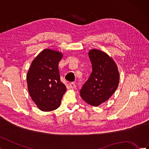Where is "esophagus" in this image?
<instances>
[{
    "mask_svg": "<svg viewBox=\"0 0 149 149\" xmlns=\"http://www.w3.org/2000/svg\"><path fill=\"white\" fill-rule=\"evenodd\" d=\"M70 87L71 88H72V89H73V88H74L75 87H76V85H75V84L74 83H70Z\"/></svg>",
    "mask_w": 149,
    "mask_h": 149,
    "instance_id": "1",
    "label": "esophagus"
}]
</instances>
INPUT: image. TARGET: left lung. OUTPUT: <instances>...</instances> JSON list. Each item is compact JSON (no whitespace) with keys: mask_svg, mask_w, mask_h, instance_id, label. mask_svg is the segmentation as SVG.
Listing matches in <instances>:
<instances>
[{"mask_svg":"<svg viewBox=\"0 0 149 149\" xmlns=\"http://www.w3.org/2000/svg\"><path fill=\"white\" fill-rule=\"evenodd\" d=\"M88 55L93 71L80 90V96L88 104L98 107L114 93L120 74L116 63L105 52L92 49Z\"/></svg>","mask_w":149,"mask_h":149,"instance_id":"1","label":"left lung"}]
</instances>
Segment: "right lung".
<instances>
[{
	"instance_id": "add662e5",
	"label": "right lung",
	"mask_w": 149,
	"mask_h": 149,
	"mask_svg": "<svg viewBox=\"0 0 149 149\" xmlns=\"http://www.w3.org/2000/svg\"><path fill=\"white\" fill-rule=\"evenodd\" d=\"M63 53L51 49L42 51L31 63L26 78L32 100L39 110L50 111L61 104L66 87L60 80L58 63Z\"/></svg>"
}]
</instances>
